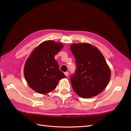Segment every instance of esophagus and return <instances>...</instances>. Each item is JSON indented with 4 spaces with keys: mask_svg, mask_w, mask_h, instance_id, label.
Masks as SVG:
<instances>
[{
    "mask_svg": "<svg viewBox=\"0 0 131 131\" xmlns=\"http://www.w3.org/2000/svg\"><path fill=\"white\" fill-rule=\"evenodd\" d=\"M64 74H65V75H66V77H67V76H68L69 73H68V72H65V73H64Z\"/></svg>",
    "mask_w": 131,
    "mask_h": 131,
    "instance_id": "1",
    "label": "esophagus"
}]
</instances>
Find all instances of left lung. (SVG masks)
I'll use <instances>...</instances> for the list:
<instances>
[{"instance_id": "obj_1", "label": "left lung", "mask_w": 131, "mask_h": 131, "mask_svg": "<svg viewBox=\"0 0 131 131\" xmlns=\"http://www.w3.org/2000/svg\"><path fill=\"white\" fill-rule=\"evenodd\" d=\"M70 48L77 66L70 77L74 91L82 98L97 96L108 85L111 76L104 56L97 47L88 43H73Z\"/></svg>"}]
</instances>
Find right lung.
<instances>
[{
  "instance_id": "1",
  "label": "right lung",
  "mask_w": 131,
  "mask_h": 131,
  "mask_svg": "<svg viewBox=\"0 0 131 131\" xmlns=\"http://www.w3.org/2000/svg\"><path fill=\"white\" fill-rule=\"evenodd\" d=\"M63 47L61 43L47 40L35 48L26 62L24 75L27 84L37 92L46 94L56 89L66 78L54 56Z\"/></svg>"
}]
</instances>
